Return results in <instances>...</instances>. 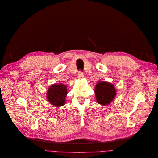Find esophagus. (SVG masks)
Listing matches in <instances>:
<instances>
[{
    "instance_id": "esophagus-1",
    "label": "esophagus",
    "mask_w": 158,
    "mask_h": 158,
    "mask_svg": "<svg viewBox=\"0 0 158 158\" xmlns=\"http://www.w3.org/2000/svg\"><path fill=\"white\" fill-rule=\"evenodd\" d=\"M78 78L79 79H82L83 77V72H81V71H79V72H78Z\"/></svg>"
}]
</instances>
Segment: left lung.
I'll list each match as a JSON object with an SVG mask.
<instances>
[{
	"instance_id": "left-lung-1",
	"label": "left lung",
	"mask_w": 158,
	"mask_h": 158,
	"mask_svg": "<svg viewBox=\"0 0 158 158\" xmlns=\"http://www.w3.org/2000/svg\"><path fill=\"white\" fill-rule=\"evenodd\" d=\"M96 101L102 105H107L114 100L116 94L114 85L109 82H99L95 89Z\"/></svg>"
}]
</instances>
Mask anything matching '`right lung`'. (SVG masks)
Here are the masks:
<instances>
[{
	"label": "right lung",
	"instance_id": "1",
	"mask_svg": "<svg viewBox=\"0 0 158 158\" xmlns=\"http://www.w3.org/2000/svg\"><path fill=\"white\" fill-rule=\"evenodd\" d=\"M68 94L67 86L62 83L53 84L47 91V99L52 105L60 107L65 104V98Z\"/></svg>",
	"mask_w": 158,
	"mask_h": 158
}]
</instances>
